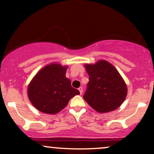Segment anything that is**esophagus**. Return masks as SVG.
Instances as JSON below:
<instances>
[{
	"instance_id": "obj_1",
	"label": "esophagus",
	"mask_w": 154,
	"mask_h": 154,
	"mask_svg": "<svg viewBox=\"0 0 154 154\" xmlns=\"http://www.w3.org/2000/svg\"><path fill=\"white\" fill-rule=\"evenodd\" d=\"M79 92H80V93H81V94L83 93V88L82 87H80L79 88Z\"/></svg>"
}]
</instances>
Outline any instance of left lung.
<instances>
[{
  "label": "left lung",
  "mask_w": 154,
  "mask_h": 154,
  "mask_svg": "<svg viewBox=\"0 0 154 154\" xmlns=\"http://www.w3.org/2000/svg\"><path fill=\"white\" fill-rule=\"evenodd\" d=\"M89 82L84 100L99 113L113 111L121 106L127 95V87L114 66L104 60L85 64Z\"/></svg>",
  "instance_id": "1"
}]
</instances>
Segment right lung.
Wrapping results in <instances>:
<instances>
[{"mask_svg": "<svg viewBox=\"0 0 154 154\" xmlns=\"http://www.w3.org/2000/svg\"><path fill=\"white\" fill-rule=\"evenodd\" d=\"M66 66L51 64L42 69L31 81L28 96L41 112L55 114L62 111L73 97L80 94L66 77Z\"/></svg>", "mask_w": 154, "mask_h": 154, "instance_id": "1", "label": "right lung"}]
</instances>
